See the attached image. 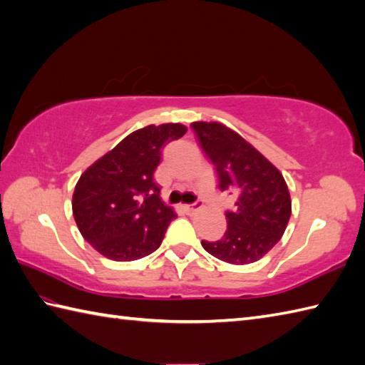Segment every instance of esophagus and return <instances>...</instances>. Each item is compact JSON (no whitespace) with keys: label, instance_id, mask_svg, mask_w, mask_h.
<instances>
[{"label":"esophagus","instance_id":"esophagus-1","mask_svg":"<svg viewBox=\"0 0 365 365\" xmlns=\"http://www.w3.org/2000/svg\"><path fill=\"white\" fill-rule=\"evenodd\" d=\"M200 207H202V204H200V202H195V204H187V205H185V208H187L188 213H196L197 210H200Z\"/></svg>","mask_w":365,"mask_h":365}]
</instances>
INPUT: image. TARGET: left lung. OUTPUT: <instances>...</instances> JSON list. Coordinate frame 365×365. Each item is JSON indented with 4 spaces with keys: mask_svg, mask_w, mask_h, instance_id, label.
Instances as JSON below:
<instances>
[{
    "mask_svg": "<svg viewBox=\"0 0 365 365\" xmlns=\"http://www.w3.org/2000/svg\"><path fill=\"white\" fill-rule=\"evenodd\" d=\"M202 150L215 165L220 190L235 188V212H227V230L204 250L232 265L260 260L282 238L292 215L287 183L273 163L221 122H192Z\"/></svg>",
    "mask_w": 365,
    "mask_h": 365,
    "instance_id": "obj_1",
    "label": "left lung"
}]
</instances>
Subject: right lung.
<instances>
[{
    "mask_svg": "<svg viewBox=\"0 0 365 365\" xmlns=\"http://www.w3.org/2000/svg\"><path fill=\"white\" fill-rule=\"evenodd\" d=\"M187 130L182 123L139 128L81 174L72 197L73 218L103 257L131 262L160 247L177 215L161 202L153 174L165 144Z\"/></svg>",
    "mask_w": 365,
    "mask_h": 365,
    "instance_id": "obj_1",
    "label": "right lung"
}]
</instances>
